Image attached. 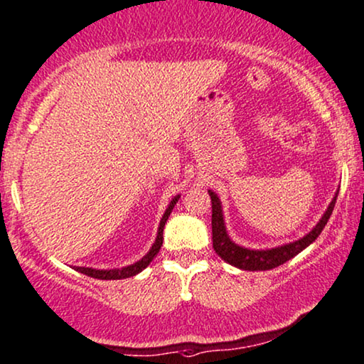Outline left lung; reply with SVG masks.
I'll return each mask as SVG.
<instances>
[{
	"label": "left lung",
	"mask_w": 364,
	"mask_h": 364,
	"mask_svg": "<svg viewBox=\"0 0 364 364\" xmlns=\"http://www.w3.org/2000/svg\"><path fill=\"white\" fill-rule=\"evenodd\" d=\"M211 198V233H213V248L215 252L225 262H228L230 265H235L242 270H270L275 267L285 264L287 260H291L292 257H296L299 252H302L307 245H311L317 237L321 235L323 228L328 223L331 213H333L336 198L331 201L328 211H326L323 218L319 220V223L312 228V232L307 233L301 240L289 243V245H282L277 248H270V250H248V248L238 247L230 240L227 235V230H225L223 223V215H222V205L220 200L216 198L213 191H208Z\"/></svg>",
	"instance_id": "obj_1"
}]
</instances>
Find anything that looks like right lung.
<instances>
[{
	"mask_svg": "<svg viewBox=\"0 0 364 364\" xmlns=\"http://www.w3.org/2000/svg\"><path fill=\"white\" fill-rule=\"evenodd\" d=\"M179 200V196H174L173 201L169 203L168 210L164 211L163 218H161V223H159V228H158V238H156L154 245L151 247V250L148 252V255H144L139 262H136V264L129 265V267H124V269H114V270H95V269H87V267H77V270H79L80 274H85L89 275V277H94V279H100V280H119V279H127V277H132V275L139 274L141 270H144L146 267H148L151 262L156 255H158L161 245H163V230H164V225H166V220L168 216L171 215V210L174 208V205H176V201Z\"/></svg>",
	"mask_w": 364,
	"mask_h": 364,
	"instance_id": "1",
	"label": "right lung"
}]
</instances>
